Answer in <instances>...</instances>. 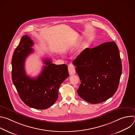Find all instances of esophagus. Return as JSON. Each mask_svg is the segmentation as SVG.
<instances>
[{"mask_svg": "<svg viewBox=\"0 0 135 135\" xmlns=\"http://www.w3.org/2000/svg\"><path fill=\"white\" fill-rule=\"evenodd\" d=\"M68 71H69V74L70 75H73L75 74V67L72 65L70 64L68 66Z\"/></svg>", "mask_w": 135, "mask_h": 135, "instance_id": "1", "label": "esophagus"}]
</instances>
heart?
Masks as SVG:
<instances>
[{"label":"heart","instance_id":"obj_1","mask_svg":"<svg viewBox=\"0 0 135 135\" xmlns=\"http://www.w3.org/2000/svg\"><path fill=\"white\" fill-rule=\"evenodd\" d=\"M85 46H86L85 44H82V45L80 46V47L79 48V49L78 52H77V54L79 55V54H80L81 52H82L85 49Z\"/></svg>","mask_w":135,"mask_h":135}]
</instances>
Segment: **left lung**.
<instances>
[{"mask_svg": "<svg viewBox=\"0 0 135 135\" xmlns=\"http://www.w3.org/2000/svg\"><path fill=\"white\" fill-rule=\"evenodd\" d=\"M73 64L81 82L77 91L83 100L99 104L116 92L122 67L119 49L114 42L86 48Z\"/></svg>", "mask_w": 135, "mask_h": 135, "instance_id": "1", "label": "left lung"}]
</instances>
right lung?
<instances>
[{
    "label": "right lung",
    "mask_w": 135,
    "mask_h": 135,
    "mask_svg": "<svg viewBox=\"0 0 135 135\" xmlns=\"http://www.w3.org/2000/svg\"><path fill=\"white\" fill-rule=\"evenodd\" d=\"M34 44L30 37L25 35L15 49L12 59V79L21 99L28 106L38 109L51 107L58 98L61 84L69 76L65 64L56 65L50 59L44 60L40 75L36 78L27 76L25 69L26 57L33 52Z\"/></svg>",
    "instance_id": "1"
}]
</instances>
